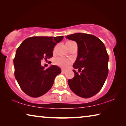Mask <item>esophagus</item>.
<instances>
[{
  "label": "esophagus",
  "instance_id": "1",
  "mask_svg": "<svg viewBox=\"0 0 126 126\" xmlns=\"http://www.w3.org/2000/svg\"><path fill=\"white\" fill-rule=\"evenodd\" d=\"M65 73V71L64 70V69H62V73L64 74Z\"/></svg>",
  "mask_w": 126,
  "mask_h": 126
}]
</instances>
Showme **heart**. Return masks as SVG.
<instances>
[{
  "label": "heart",
  "instance_id": "obj_1",
  "mask_svg": "<svg viewBox=\"0 0 126 126\" xmlns=\"http://www.w3.org/2000/svg\"><path fill=\"white\" fill-rule=\"evenodd\" d=\"M70 42V41H68ZM72 63L71 60L65 58L63 57H59L57 58L54 60V63L56 65H58V66L61 67L63 68H67L69 67V65L71 64Z\"/></svg>",
  "mask_w": 126,
  "mask_h": 126
}]
</instances>
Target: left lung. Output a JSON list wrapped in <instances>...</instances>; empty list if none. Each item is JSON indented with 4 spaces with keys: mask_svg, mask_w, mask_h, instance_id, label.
<instances>
[{
    "mask_svg": "<svg viewBox=\"0 0 126 126\" xmlns=\"http://www.w3.org/2000/svg\"><path fill=\"white\" fill-rule=\"evenodd\" d=\"M66 38L77 43L78 55L73 66L80 72L82 69L80 74L73 70L75 76L68 80V83L75 94L83 98L91 97L101 89L108 75L106 48L103 42L93 35L76 33Z\"/></svg>",
    "mask_w": 126,
    "mask_h": 126,
    "instance_id": "8db88e82",
    "label": "left lung"
}]
</instances>
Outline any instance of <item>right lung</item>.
Returning a JSON list of instances; mask_svg holds the SVG:
<instances>
[{"label": "right lung", "instance_id": "right-lung-1", "mask_svg": "<svg viewBox=\"0 0 126 126\" xmlns=\"http://www.w3.org/2000/svg\"><path fill=\"white\" fill-rule=\"evenodd\" d=\"M63 37L33 36L25 39L18 47L13 60L15 76L27 95L37 97L45 94L51 88L55 77L61 73V69L55 65L45 69L41 61L53 57L54 47Z\"/></svg>", "mask_w": 126, "mask_h": 126}]
</instances>
